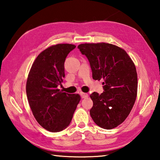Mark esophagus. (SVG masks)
<instances>
[{"instance_id":"1","label":"esophagus","mask_w":160,"mask_h":160,"mask_svg":"<svg viewBox=\"0 0 160 160\" xmlns=\"http://www.w3.org/2000/svg\"><path fill=\"white\" fill-rule=\"evenodd\" d=\"M81 97H82V98H87V97H88V93H85V92H81Z\"/></svg>"}]
</instances>
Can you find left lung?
<instances>
[{
  "label": "left lung",
  "instance_id": "left-lung-1",
  "mask_svg": "<svg viewBox=\"0 0 160 160\" xmlns=\"http://www.w3.org/2000/svg\"><path fill=\"white\" fill-rule=\"evenodd\" d=\"M78 48L90 62L93 79L104 80V92L90 94L91 117L102 128H114L128 117L136 99L138 75L133 61L125 50L108 43H85Z\"/></svg>",
  "mask_w": 160,
  "mask_h": 160
}]
</instances>
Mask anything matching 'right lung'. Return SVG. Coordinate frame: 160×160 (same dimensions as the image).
Wrapping results in <instances>:
<instances>
[{
  "instance_id": "right-lung-1",
  "label": "right lung",
  "mask_w": 160,
  "mask_h": 160,
  "mask_svg": "<svg viewBox=\"0 0 160 160\" xmlns=\"http://www.w3.org/2000/svg\"><path fill=\"white\" fill-rule=\"evenodd\" d=\"M76 47L70 44L52 45L42 51L29 70L26 92L29 107L40 126L50 132L66 129L81 97L58 89L65 77L64 62Z\"/></svg>"
}]
</instances>
